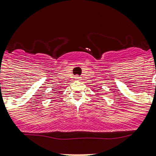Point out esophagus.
I'll list each match as a JSON object with an SVG mask.
<instances>
[{
	"label": "esophagus",
	"instance_id": "1",
	"mask_svg": "<svg viewBox=\"0 0 156 156\" xmlns=\"http://www.w3.org/2000/svg\"><path fill=\"white\" fill-rule=\"evenodd\" d=\"M75 79L76 80H80V76H75Z\"/></svg>",
	"mask_w": 156,
	"mask_h": 156
}]
</instances>
